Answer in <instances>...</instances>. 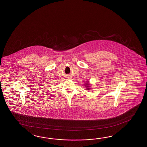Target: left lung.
<instances>
[{
	"instance_id": "1",
	"label": "left lung",
	"mask_w": 147,
	"mask_h": 147,
	"mask_svg": "<svg viewBox=\"0 0 147 147\" xmlns=\"http://www.w3.org/2000/svg\"><path fill=\"white\" fill-rule=\"evenodd\" d=\"M90 84H89V82H86V84H85V86H86V87L87 88V89H88V90H89V89H90V87L91 86H90Z\"/></svg>"
}]
</instances>
